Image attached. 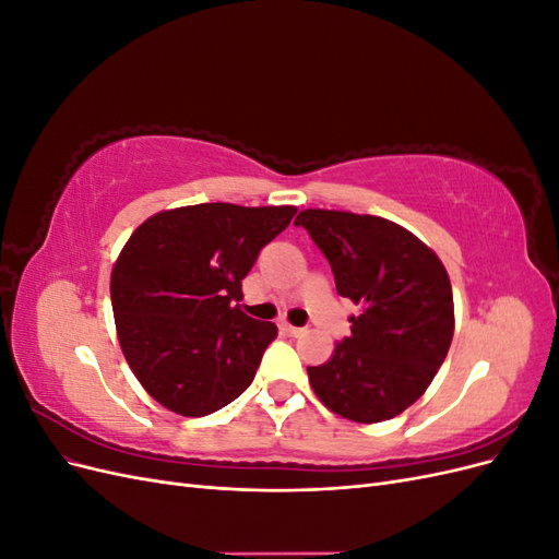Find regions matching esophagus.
<instances>
[{"instance_id":"esophagus-1","label":"esophagus","mask_w":559,"mask_h":559,"mask_svg":"<svg viewBox=\"0 0 559 559\" xmlns=\"http://www.w3.org/2000/svg\"><path fill=\"white\" fill-rule=\"evenodd\" d=\"M282 331H284L286 335H294V337H298V335L306 333V329H300V326H292V324H282Z\"/></svg>"}]
</instances>
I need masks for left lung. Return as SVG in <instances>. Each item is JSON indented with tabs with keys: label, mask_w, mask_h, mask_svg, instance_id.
<instances>
[{
	"label": "left lung",
	"mask_w": 559,
	"mask_h": 559,
	"mask_svg": "<svg viewBox=\"0 0 559 559\" xmlns=\"http://www.w3.org/2000/svg\"><path fill=\"white\" fill-rule=\"evenodd\" d=\"M331 263L335 289L359 308L331 359L308 366L319 401L335 415L373 425L427 392L454 333V302L441 259L382 216L302 210L296 216Z\"/></svg>",
	"instance_id": "left-lung-1"
}]
</instances>
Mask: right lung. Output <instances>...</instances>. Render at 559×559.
<instances>
[{
    "label": "right lung",
    "mask_w": 559,
    "mask_h": 559,
    "mask_svg": "<svg viewBox=\"0 0 559 559\" xmlns=\"http://www.w3.org/2000/svg\"><path fill=\"white\" fill-rule=\"evenodd\" d=\"M296 207L202 202L165 210L130 235L111 270L118 343L167 411L205 417L251 384L273 321L240 310L242 280Z\"/></svg>",
    "instance_id": "1"
}]
</instances>
